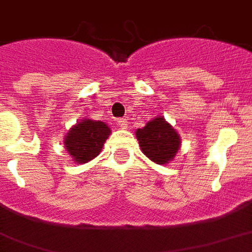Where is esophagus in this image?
Returning <instances> with one entry per match:
<instances>
[{
    "mask_svg": "<svg viewBox=\"0 0 252 252\" xmlns=\"http://www.w3.org/2000/svg\"><path fill=\"white\" fill-rule=\"evenodd\" d=\"M118 126H119L121 129H127V121H126V119H119V121H118Z\"/></svg>",
    "mask_w": 252,
    "mask_h": 252,
    "instance_id": "1",
    "label": "esophagus"
}]
</instances>
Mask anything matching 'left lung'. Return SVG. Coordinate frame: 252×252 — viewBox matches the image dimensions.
<instances>
[{
  "label": "left lung",
  "instance_id": "obj_1",
  "mask_svg": "<svg viewBox=\"0 0 252 252\" xmlns=\"http://www.w3.org/2000/svg\"><path fill=\"white\" fill-rule=\"evenodd\" d=\"M136 137L144 155L158 164L173 160L181 144L180 134L163 116H156L137 130Z\"/></svg>",
  "mask_w": 252,
  "mask_h": 252
}]
</instances>
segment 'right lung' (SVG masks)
<instances>
[{
  "instance_id": "add662e5",
  "label": "right lung",
  "mask_w": 252,
  "mask_h": 252,
  "mask_svg": "<svg viewBox=\"0 0 252 252\" xmlns=\"http://www.w3.org/2000/svg\"><path fill=\"white\" fill-rule=\"evenodd\" d=\"M109 134L108 125L101 121L82 119L68 130L64 137V145L74 162L88 163L101 152Z\"/></svg>"
}]
</instances>
